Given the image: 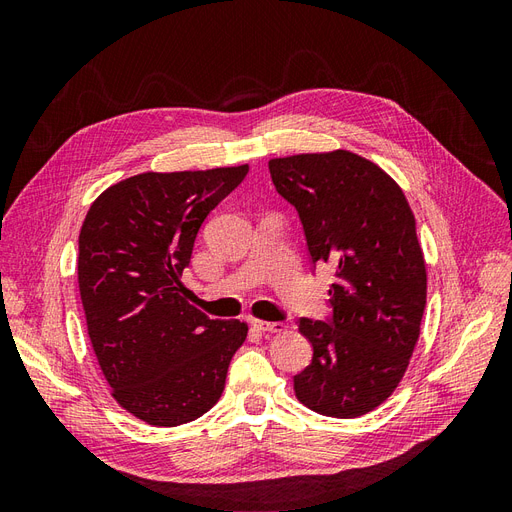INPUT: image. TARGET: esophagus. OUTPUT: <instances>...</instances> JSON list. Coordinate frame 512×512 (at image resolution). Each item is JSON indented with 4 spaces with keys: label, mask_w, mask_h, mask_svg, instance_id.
Instances as JSON below:
<instances>
[{
    "label": "esophagus",
    "mask_w": 512,
    "mask_h": 512,
    "mask_svg": "<svg viewBox=\"0 0 512 512\" xmlns=\"http://www.w3.org/2000/svg\"><path fill=\"white\" fill-rule=\"evenodd\" d=\"M252 327L262 333H282L286 331L284 322H267V320H252Z\"/></svg>",
    "instance_id": "esophagus-1"
}]
</instances>
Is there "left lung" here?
Segmentation results:
<instances>
[{
	"label": "left lung",
	"mask_w": 512,
	"mask_h": 512,
	"mask_svg": "<svg viewBox=\"0 0 512 512\" xmlns=\"http://www.w3.org/2000/svg\"><path fill=\"white\" fill-rule=\"evenodd\" d=\"M269 173L299 213L312 267H335L331 316L299 318L314 356L294 393L324 416L367 414L395 391L421 333L427 273L408 200L380 166L344 149L277 158Z\"/></svg>",
	"instance_id": "obj_1"
}]
</instances>
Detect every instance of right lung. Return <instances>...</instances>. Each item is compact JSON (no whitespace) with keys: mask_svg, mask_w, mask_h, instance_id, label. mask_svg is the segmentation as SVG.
I'll return each mask as SVG.
<instances>
[{"mask_svg":"<svg viewBox=\"0 0 512 512\" xmlns=\"http://www.w3.org/2000/svg\"><path fill=\"white\" fill-rule=\"evenodd\" d=\"M247 166L143 173L104 190L79 235V290L113 397L156 427L190 423L224 391L239 320H213L181 284L207 215Z\"/></svg>","mask_w":512,"mask_h":512,"instance_id":"add662e5","label":"right lung"}]
</instances>
